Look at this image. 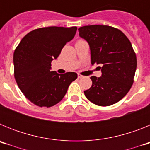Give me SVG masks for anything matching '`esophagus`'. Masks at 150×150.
Masks as SVG:
<instances>
[{"mask_svg": "<svg viewBox=\"0 0 150 150\" xmlns=\"http://www.w3.org/2000/svg\"><path fill=\"white\" fill-rule=\"evenodd\" d=\"M83 77H84V76L81 75L80 74H78V78H83Z\"/></svg>", "mask_w": 150, "mask_h": 150, "instance_id": "obj_1", "label": "esophagus"}]
</instances>
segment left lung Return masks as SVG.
<instances>
[{
	"label": "left lung",
	"instance_id": "obj_1",
	"mask_svg": "<svg viewBox=\"0 0 150 150\" xmlns=\"http://www.w3.org/2000/svg\"><path fill=\"white\" fill-rule=\"evenodd\" d=\"M91 50V64H100V77L91 76V87L84 91L88 100L107 107L123 98L134 83L137 57L123 32L108 25H86L79 29Z\"/></svg>",
	"mask_w": 150,
	"mask_h": 150
}]
</instances>
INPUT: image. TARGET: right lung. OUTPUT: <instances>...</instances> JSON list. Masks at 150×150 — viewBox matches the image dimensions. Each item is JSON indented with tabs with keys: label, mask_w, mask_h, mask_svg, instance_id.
Listing matches in <instances>:
<instances>
[{
	"label": "right lung",
	"mask_w": 150,
	"mask_h": 150,
	"mask_svg": "<svg viewBox=\"0 0 150 150\" xmlns=\"http://www.w3.org/2000/svg\"><path fill=\"white\" fill-rule=\"evenodd\" d=\"M77 28L46 27L26 34L13 54L14 76L26 98L39 107H50L62 100L77 74L51 71V62L76 34Z\"/></svg>",
	"instance_id": "right-lung-1"
}]
</instances>
